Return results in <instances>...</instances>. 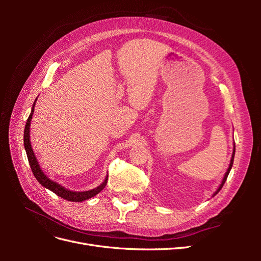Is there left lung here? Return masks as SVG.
Returning a JSON list of instances; mask_svg holds the SVG:
<instances>
[{"label": "left lung", "mask_w": 261, "mask_h": 261, "mask_svg": "<svg viewBox=\"0 0 261 261\" xmlns=\"http://www.w3.org/2000/svg\"><path fill=\"white\" fill-rule=\"evenodd\" d=\"M234 154H235V147H234V149H233V153H232V158H231V162H230V165H228V169H227V171H226V173L224 174V177H223V179H222V183L220 184V186H219V188L217 189V192L213 194V196H216L220 191H221V188L223 187V185H224V183H225V180H226V178H227V175H228V173H230V171H231V169H232V165H233V161H234Z\"/></svg>", "instance_id": "obj_1"}]
</instances>
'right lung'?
<instances>
[{
    "mask_svg": "<svg viewBox=\"0 0 261 261\" xmlns=\"http://www.w3.org/2000/svg\"><path fill=\"white\" fill-rule=\"evenodd\" d=\"M36 101L34 102V106L33 109H31V113L28 117L26 126H25V130H23V146H25V150H26V153H27V158H28V161H29V165L31 168V171H33L35 177L37 178V180L40 183L43 187L50 189L51 192H53L54 194H57L58 196H60L61 198L63 199H66L68 201H84L91 198V197L96 196L97 194H99L102 189H103L107 185V181H108V175L105 179L103 183L101 185H99L98 187L91 189V191H87V192H72V191H68L65 187H63L62 185L58 184L57 181H53L52 179H50L48 176H46L44 173L42 172L40 165H39L38 161H37V158L34 153V150L31 148V144H30V122H31V117H33L34 114V110H35V105H36Z\"/></svg>",
    "mask_w": 261,
    "mask_h": 261,
    "instance_id": "right-lung-1",
    "label": "right lung"
}]
</instances>
